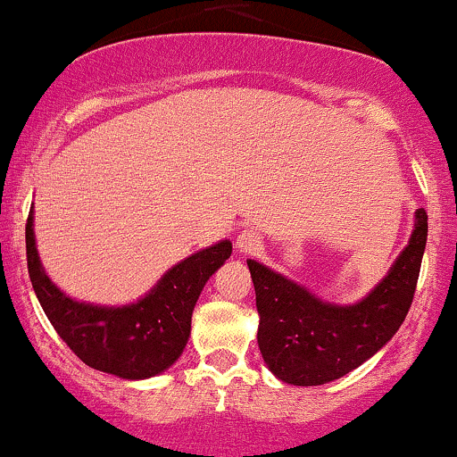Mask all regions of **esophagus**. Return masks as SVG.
<instances>
[{"label":"esophagus","mask_w":457,"mask_h":457,"mask_svg":"<svg viewBox=\"0 0 457 457\" xmlns=\"http://www.w3.org/2000/svg\"><path fill=\"white\" fill-rule=\"evenodd\" d=\"M262 235L255 228H243L239 235H237V249L241 253H255L262 249Z\"/></svg>","instance_id":"obj_1"}]
</instances>
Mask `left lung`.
<instances>
[{"label": "left lung", "mask_w": 457, "mask_h": 457, "mask_svg": "<svg viewBox=\"0 0 457 457\" xmlns=\"http://www.w3.org/2000/svg\"><path fill=\"white\" fill-rule=\"evenodd\" d=\"M427 210L389 274L353 305H333L270 268L247 260L255 287L258 345L268 368L289 385L312 386L345 377L372 358L408 316L427 247Z\"/></svg>", "instance_id": "left-lung-1"}]
</instances>
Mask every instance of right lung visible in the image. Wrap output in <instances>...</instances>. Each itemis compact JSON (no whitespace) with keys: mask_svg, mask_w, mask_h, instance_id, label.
<instances>
[{"mask_svg":"<svg viewBox=\"0 0 457 457\" xmlns=\"http://www.w3.org/2000/svg\"><path fill=\"white\" fill-rule=\"evenodd\" d=\"M230 252V241L216 243L170 268L137 303L102 308L74 302L47 278L35 247L33 210L27 218L29 277L55 333L87 366L129 380L155 377L179 360L199 293Z\"/></svg>","mask_w":457,"mask_h":457,"instance_id":"right-lung-1","label":"right lung"}]
</instances>
